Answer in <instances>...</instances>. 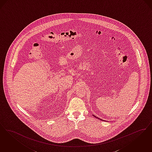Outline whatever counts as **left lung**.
Returning a JSON list of instances; mask_svg holds the SVG:
<instances>
[{"label":"left lung","mask_w":152,"mask_h":152,"mask_svg":"<svg viewBox=\"0 0 152 152\" xmlns=\"http://www.w3.org/2000/svg\"><path fill=\"white\" fill-rule=\"evenodd\" d=\"M93 115V116H94V118H96V119H100V120H102V121H106V120H102V119H99V118H98V117H96V116H95V115Z\"/></svg>","instance_id":"obj_1"}]
</instances>
